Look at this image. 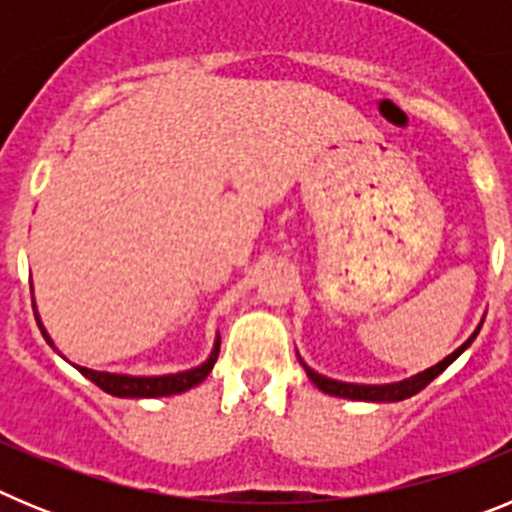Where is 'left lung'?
I'll list each match as a JSON object with an SVG mask.
<instances>
[{"label":"left lung","instance_id":"1","mask_svg":"<svg viewBox=\"0 0 512 512\" xmlns=\"http://www.w3.org/2000/svg\"><path fill=\"white\" fill-rule=\"evenodd\" d=\"M482 323H485V318H482ZM482 323L474 328L472 336L467 338V341L461 343L456 351H451L446 359H441L438 364L428 366V369H423V372L413 374V377L408 379H400V382H387V384H359V382H341V379H330L325 377V374H318L312 366H307L305 361H302V356L297 354V359H300V364L305 366L307 377H310V382L318 387V390H323L325 395H333V397H343V400H356V402H400V400H408V397L418 395L423 387H428V384L433 382V379L438 377L441 372H446L451 364H454L456 359H459L464 351H467L469 346L474 343V338H477L479 328H482Z\"/></svg>","mask_w":512,"mask_h":512}]
</instances>
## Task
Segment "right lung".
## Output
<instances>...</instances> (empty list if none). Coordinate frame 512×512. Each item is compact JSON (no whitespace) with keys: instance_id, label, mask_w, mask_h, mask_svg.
I'll return each instance as SVG.
<instances>
[{"instance_id":"add662e5","label":"right lung","mask_w":512,"mask_h":512,"mask_svg":"<svg viewBox=\"0 0 512 512\" xmlns=\"http://www.w3.org/2000/svg\"><path fill=\"white\" fill-rule=\"evenodd\" d=\"M33 289V287H30ZM33 307H35V297H33ZM35 320L40 325V333L53 348V338L48 336V330H45L43 320L38 315V307H35ZM58 351V348H56ZM217 354H220V333L215 336V343H212V351L202 364L192 366V369H184V372H174V374H156V377H135V374H115V372H97V369H89V366H76L81 374L87 379H92L97 384L99 390L110 392L115 397H169V395H182V392L192 390L207 374L212 372V366H215ZM63 356V354H61Z\"/></svg>"}]
</instances>
